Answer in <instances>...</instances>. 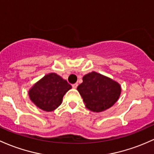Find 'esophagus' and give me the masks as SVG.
<instances>
[{
  "label": "esophagus",
  "mask_w": 154,
  "mask_h": 154,
  "mask_svg": "<svg viewBox=\"0 0 154 154\" xmlns=\"http://www.w3.org/2000/svg\"><path fill=\"white\" fill-rule=\"evenodd\" d=\"M77 86H78V84L74 83V84H73V85H72V88H77Z\"/></svg>",
  "instance_id": "1"
}]
</instances>
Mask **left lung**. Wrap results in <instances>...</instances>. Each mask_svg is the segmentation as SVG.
I'll use <instances>...</instances> for the list:
<instances>
[{"label": "left lung", "instance_id": "1", "mask_svg": "<svg viewBox=\"0 0 154 154\" xmlns=\"http://www.w3.org/2000/svg\"><path fill=\"white\" fill-rule=\"evenodd\" d=\"M77 91L83 99L85 107L99 112L110 108L121 96V85L116 81L96 72L84 75Z\"/></svg>", "mask_w": 154, "mask_h": 154}]
</instances>
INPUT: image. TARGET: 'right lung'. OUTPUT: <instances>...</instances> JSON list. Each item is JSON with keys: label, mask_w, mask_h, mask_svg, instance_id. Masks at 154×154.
<instances>
[{"label": "right lung", "mask_w": 154, "mask_h": 154, "mask_svg": "<svg viewBox=\"0 0 154 154\" xmlns=\"http://www.w3.org/2000/svg\"><path fill=\"white\" fill-rule=\"evenodd\" d=\"M72 85L55 73H50L36 82L28 91L30 99L37 107L51 112L61 104L63 96Z\"/></svg>", "instance_id": "1"}]
</instances>
